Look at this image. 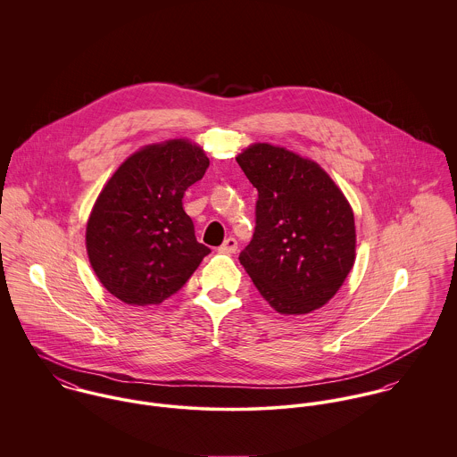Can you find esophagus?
I'll list each match as a JSON object with an SVG mask.
<instances>
[{
    "instance_id": "obj_1",
    "label": "esophagus",
    "mask_w": 457,
    "mask_h": 457,
    "mask_svg": "<svg viewBox=\"0 0 457 457\" xmlns=\"http://www.w3.org/2000/svg\"><path fill=\"white\" fill-rule=\"evenodd\" d=\"M220 253H225V255H232L237 252V241L234 237H228L223 241V245L218 248Z\"/></svg>"
}]
</instances>
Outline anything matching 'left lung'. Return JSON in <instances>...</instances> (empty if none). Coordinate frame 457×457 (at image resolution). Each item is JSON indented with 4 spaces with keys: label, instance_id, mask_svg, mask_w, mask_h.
<instances>
[{
    "label": "left lung",
    "instance_id": "obj_1",
    "mask_svg": "<svg viewBox=\"0 0 457 457\" xmlns=\"http://www.w3.org/2000/svg\"><path fill=\"white\" fill-rule=\"evenodd\" d=\"M257 188V227L239 261L262 297L281 315L327 304L355 262L353 211L313 160L255 142L236 156Z\"/></svg>",
    "mask_w": 457,
    "mask_h": 457
}]
</instances>
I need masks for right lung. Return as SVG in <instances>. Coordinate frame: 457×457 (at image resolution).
<instances>
[{
	"instance_id": "obj_1",
	"label": "right lung",
	"mask_w": 457,
	"mask_h": 457,
	"mask_svg": "<svg viewBox=\"0 0 457 457\" xmlns=\"http://www.w3.org/2000/svg\"><path fill=\"white\" fill-rule=\"evenodd\" d=\"M209 167L188 138L140 147L111 176L86 225V250L100 283L130 306L176 294L211 250L196 241L183 196Z\"/></svg>"
}]
</instances>
